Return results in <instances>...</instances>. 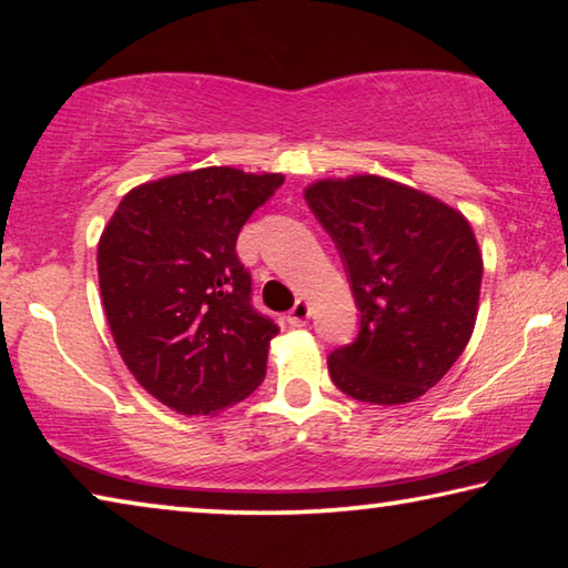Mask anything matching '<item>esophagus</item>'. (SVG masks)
Segmentation results:
<instances>
[{
    "instance_id": "obj_1",
    "label": "esophagus",
    "mask_w": 568,
    "mask_h": 568,
    "mask_svg": "<svg viewBox=\"0 0 568 568\" xmlns=\"http://www.w3.org/2000/svg\"><path fill=\"white\" fill-rule=\"evenodd\" d=\"M307 318H311V305H307V301H295L291 313H287V323H291L293 328H301V325L307 323Z\"/></svg>"
}]
</instances>
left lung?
I'll return each instance as SVG.
<instances>
[{
    "mask_svg": "<svg viewBox=\"0 0 568 568\" xmlns=\"http://www.w3.org/2000/svg\"><path fill=\"white\" fill-rule=\"evenodd\" d=\"M305 203L338 247L361 311L355 341L328 355L333 383L373 406L416 400L474 333L484 261L468 220L376 175L321 180Z\"/></svg>",
    "mask_w": 568,
    "mask_h": 568,
    "instance_id": "8db88e82",
    "label": "left lung"
}]
</instances>
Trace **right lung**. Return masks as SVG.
<instances>
[{
  "mask_svg": "<svg viewBox=\"0 0 568 568\" xmlns=\"http://www.w3.org/2000/svg\"><path fill=\"white\" fill-rule=\"evenodd\" d=\"M283 175L203 168L130 190L104 227L98 273L122 361L165 406L210 416L265 378L277 325L253 307L235 243Z\"/></svg>",
  "mask_w": 568,
  "mask_h": 568,
  "instance_id": "right-lung-1",
  "label": "right lung"
}]
</instances>
